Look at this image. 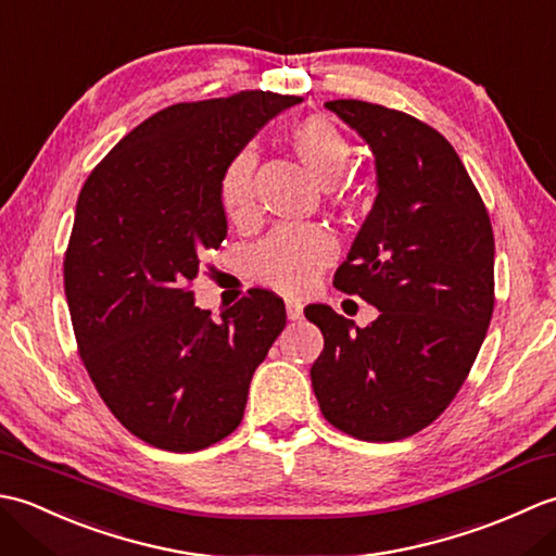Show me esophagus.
Returning a JSON list of instances; mask_svg holds the SVG:
<instances>
[{"label": "esophagus", "instance_id": "1", "mask_svg": "<svg viewBox=\"0 0 556 556\" xmlns=\"http://www.w3.org/2000/svg\"><path fill=\"white\" fill-rule=\"evenodd\" d=\"M285 305H287V317H289V320H293V323L301 320V317H303V303L299 299H287Z\"/></svg>", "mask_w": 556, "mask_h": 556}]
</instances>
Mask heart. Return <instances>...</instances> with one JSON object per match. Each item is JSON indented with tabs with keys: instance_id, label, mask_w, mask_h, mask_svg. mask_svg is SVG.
Here are the masks:
<instances>
[{
	"instance_id": "heart-1",
	"label": "heart",
	"mask_w": 556,
	"mask_h": 556,
	"mask_svg": "<svg viewBox=\"0 0 556 556\" xmlns=\"http://www.w3.org/2000/svg\"><path fill=\"white\" fill-rule=\"evenodd\" d=\"M293 155L317 181L325 184L329 203L353 210L361 195L346 179L351 143L344 131L327 116L313 114L296 122L289 131ZM253 174L255 155L243 150L236 155L219 179V203L233 224H245L253 215ZM334 255V241L323 227H279L255 245L251 255V275L263 287L281 293L308 291Z\"/></svg>"
}]
</instances>
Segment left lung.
I'll return each mask as SVG.
<instances>
[{
    "mask_svg": "<svg viewBox=\"0 0 556 556\" xmlns=\"http://www.w3.org/2000/svg\"><path fill=\"white\" fill-rule=\"evenodd\" d=\"M370 146L377 198L334 287L380 315L356 327L308 305L325 349L311 368L323 416L365 442L420 432L452 404L494 311V236L452 143L416 116L363 100L325 102Z\"/></svg>",
    "mask_w": 556,
    "mask_h": 556,
    "instance_id": "8db88e82",
    "label": "left lung"
}]
</instances>
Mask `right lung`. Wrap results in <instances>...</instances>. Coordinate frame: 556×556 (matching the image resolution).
<instances>
[{
  "instance_id": "right-lung-1",
  "label": "right lung",
  "mask_w": 556,
  "mask_h": 556,
  "mask_svg": "<svg viewBox=\"0 0 556 556\" xmlns=\"http://www.w3.org/2000/svg\"><path fill=\"white\" fill-rule=\"evenodd\" d=\"M296 96L241 90L152 114L83 184L64 291L83 365L124 428L200 452L243 418L248 387L287 325L265 289L212 320L195 308L200 257L227 239L219 179Z\"/></svg>"
}]
</instances>
